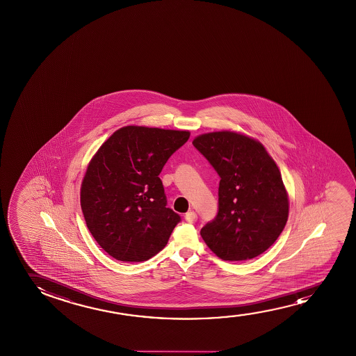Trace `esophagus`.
Segmentation results:
<instances>
[{"instance_id":"esophagus-1","label":"esophagus","mask_w":356,"mask_h":356,"mask_svg":"<svg viewBox=\"0 0 356 356\" xmlns=\"http://www.w3.org/2000/svg\"><path fill=\"white\" fill-rule=\"evenodd\" d=\"M185 220L188 224H195V221L198 220V216H197L195 211H190V213L185 215Z\"/></svg>"}]
</instances>
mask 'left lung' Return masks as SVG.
<instances>
[{"mask_svg": "<svg viewBox=\"0 0 356 356\" xmlns=\"http://www.w3.org/2000/svg\"><path fill=\"white\" fill-rule=\"evenodd\" d=\"M192 143L220 177L218 214L200 229L202 238L222 260L257 258L287 222V193L276 163L261 143L236 132H210Z\"/></svg>", "mask_w": 356, "mask_h": 356, "instance_id": "left-lung-1", "label": "left lung"}]
</instances>
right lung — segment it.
<instances>
[{
	"label": "right lung",
	"mask_w": 356,
	"mask_h": 356,
	"mask_svg": "<svg viewBox=\"0 0 356 356\" xmlns=\"http://www.w3.org/2000/svg\"><path fill=\"white\" fill-rule=\"evenodd\" d=\"M188 138V131L125 127L93 156L81 209L93 238L113 258L140 263L165 247L181 216L166 208L159 174Z\"/></svg>",
	"instance_id": "obj_1"
}]
</instances>
